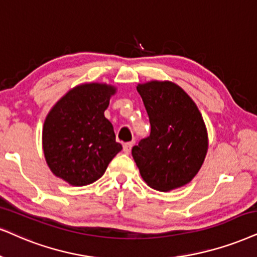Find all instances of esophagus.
I'll return each mask as SVG.
<instances>
[{"label":"esophagus","mask_w":257,"mask_h":257,"mask_svg":"<svg viewBox=\"0 0 257 257\" xmlns=\"http://www.w3.org/2000/svg\"><path fill=\"white\" fill-rule=\"evenodd\" d=\"M133 142H128V144H124L123 145V152L125 153V154H129V153H131V151H132V148H133Z\"/></svg>","instance_id":"34e87169"}]
</instances>
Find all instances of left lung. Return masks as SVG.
Returning a JSON list of instances; mask_svg holds the SVG:
<instances>
[{"label":"left lung","instance_id":"1","mask_svg":"<svg viewBox=\"0 0 257 257\" xmlns=\"http://www.w3.org/2000/svg\"><path fill=\"white\" fill-rule=\"evenodd\" d=\"M136 89L151 122V135L132 149L140 174L161 192L185 186L200 170L209 147L199 109L170 80H151Z\"/></svg>","mask_w":257,"mask_h":257}]
</instances>
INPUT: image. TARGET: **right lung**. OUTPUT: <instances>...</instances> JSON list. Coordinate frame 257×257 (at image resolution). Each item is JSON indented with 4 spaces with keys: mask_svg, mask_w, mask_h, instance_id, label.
I'll use <instances>...</instances> for the list:
<instances>
[{
    "mask_svg": "<svg viewBox=\"0 0 257 257\" xmlns=\"http://www.w3.org/2000/svg\"><path fill=\"white\" fill-rule=\"evenodd\" d=\"M116 87L105 83L74 86L47 113L42 128V149L56 177L72 186L98 180L121 152L113 126L104 111Z\"/></svg>",
    "mask_w": 257,
    "mask_h": 257,
    "instance_id": "1",
    "label": "right lung"
}]
</instances>
